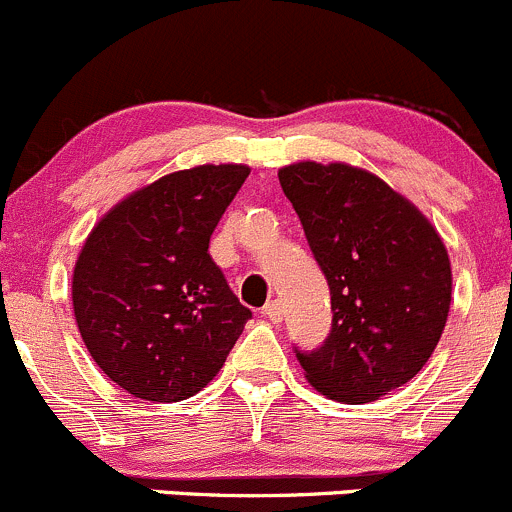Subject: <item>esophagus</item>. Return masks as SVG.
<instances>
[{
	"instance_id": "obj_1",
	"label": "esophagus",
	"mask_w": 512,
	"mask_h": 512,
	"mask_svg": "<svg viewBox=\"0 0 512 512\" xmlns=\"http://www.w3.org/2000/svg\"><path fill=\"white\" fill-rule=\"evenodd\" d=\"M283 303L281 301H268L266 306H263V316L268 318V321L273 323H281L283 321Z\"/></svg>"
}]
</instances>
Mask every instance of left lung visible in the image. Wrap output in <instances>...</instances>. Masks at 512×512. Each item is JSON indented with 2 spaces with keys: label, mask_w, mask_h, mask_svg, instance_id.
I'll use <instances>...</instances> for the list:
<instances>
[{
  "label": "left lung",
  "mask_w": 512,
  "mask_h": 512,
  "mask_svg": "<svg viewBox=\"0 0 512 512\" xmlns=\"http://www.w3.org/2000/svg\"><path fill=\"white\" fill-rule=\"evenodd\" d=\"M278 181L331 288V333L298 351L308 383L341 403H368L428 363L450 311L453 273L438 231L376 174L298 161Z\"/></svg>",
  "instance_id": "1"
}]
</instances>
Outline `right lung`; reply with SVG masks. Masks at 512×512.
Masks as SVG:
<instances>
[{"instance_id":"1","label":"right lung","mask_w":512,"mask_h":512,"mask_svg":"<svg viewBox=\"0 0 512 512\" xmlns=\"http://www.w3.org/2000/svg\"><path fill=\"white\" fill-rule=\"evenodd\" d=\"M244 164L174 171L134 191L91 229L72 276L79 333L131 396H196L226 363L251 311L209 256Z\"/></svg>"}]
</instances>
